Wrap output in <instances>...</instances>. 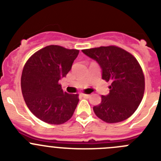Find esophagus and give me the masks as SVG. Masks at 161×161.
Wrapping results in <instances>:
<instances>
[{
	"label": "esophagus",
	"mask_w": 161,
	"mask_h": 161,
	"mask_svg": "<svg viewBox=\"0 0 161 161\" xmlns=\"http://www.w3.org/2000/svg\"><path fill=\"white\" fill-rule=\"evenodd\" d=\"M81 96L85 98H89L90 97V95L89 94H85V93H81Z\"/></svg>",
	"instance_id": "obj_1"
}]
</instances>
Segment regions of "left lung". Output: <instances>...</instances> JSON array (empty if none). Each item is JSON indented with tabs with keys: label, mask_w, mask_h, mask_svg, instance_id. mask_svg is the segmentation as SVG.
I'll list each match as a JSON object with an SVG mask.
<instances>
[{
	"label": "left lung",
	"mask_w": 161,
	"mask_h": 161,
	"mask_svg": "<svg viewBox=\"0 0 161 161\" xmlns=\"http://www.w3.org/2000/svg\"><path fill=\"white\" fill-rule=\"evenodd\" d=\"M82 52L100 65L102 79L111 82L109 94L102 96V102L93 106L95 114L108 123L130 117L144 93V76L137 59L116 46L90 48Z\"/></svg>",
	"instance_id": "left-lung-1"
}]
</instances>
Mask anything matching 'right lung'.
Listing matches in <instances>:
<instances>
[{"label": "right lung", "instance_id": "1", "mask_svg": "<svg viewBox=\"0 0 161 161\" xmlns=\"http://www.w3.org/2000/svg\"><path fill=\"white\" fill-rule=\"evenodd\" d=\"M79 50L50 45L31 55L23 68L21 87L29 109L45 123L59 125L72 118L78 94L64 92L59 80L65 77Z\"/></svg>", "mask_w": 161, "mask_h": 161}]
</instances>
